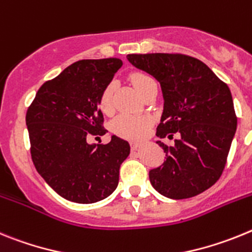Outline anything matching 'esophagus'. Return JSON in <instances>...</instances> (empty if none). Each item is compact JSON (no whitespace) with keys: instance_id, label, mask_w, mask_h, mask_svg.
<instances>
[{"instance_id":"34e87169","label":"esophagus","mask_w":252,"mask_h":252,"mask_svg":"<svg viewBox=\"0 0 252 252\" xmlns=\"http://www.w3.org/2000/svg\"><path fill=\"white\" fill-rule=\"evenodd\" d=\"M139 146H141V144H139L138 142H132V143H130V147H132V150H133V151L138 150Z\"/></svg>"}]
</instances>
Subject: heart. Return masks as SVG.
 I'll list each match as a JSON object with an SVG mask.
<instances>
[{
    "instance_id": "obj_1",
    "label": "heart",
    "mask_w": 252,
    "mask_h": 252,
    "mask_svg": "<svg viewBox=\"0 0 252 252\" xmlns=\"http://www.w3.org/2000/svg\"><path fill=\"white\" fill-rule=\"evenodd\" d=\"M130 82L135 90L142 95L144 90L155 82L151 76L142 72H135L130 74ZM113 94L114 84L110 82L102 90L100 95V108L105 113L113 110ZM152 124V118L148 115H134V114H120L111 123V129L119 137L128 139H141L147 134L148 128Z\"/></svg>"
}]
</instances>
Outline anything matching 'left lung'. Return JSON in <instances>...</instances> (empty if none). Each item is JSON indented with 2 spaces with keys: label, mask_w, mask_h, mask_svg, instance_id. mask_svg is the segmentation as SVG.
Here are the masks:
<instances>
[{
  "label": "left lung",
  "mask_w": 252,
  "mask_h": 252,
  "mask_svg": "<svg viewBox=\"0 0 252 252\" xmlns=\"http://www.w3.org/2000/svg\"><path fill=\"white\" fill-rule=\"evenodd\" d=\"M126 58L161 85L165 104L157 137L179 134L174 147L157 142L166 161L150 171L152 187L171 199L205 191L220 178L237 128L228 86L202 61L185 54H128Z\"/></svg>",
  "instance_id": "obj_1"
}]
</instances>
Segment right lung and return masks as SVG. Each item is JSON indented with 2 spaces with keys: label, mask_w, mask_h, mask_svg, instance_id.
I'll return each instance as SVG.
<instances>
[{
  "label": "right lung",
  "mask_w": 252,
  "mask_h": 252,
  "mask_svg": "<svg viewBox=\"0 0 252 252\" xmlns=\"http://www.w3.org/2000/svg\"><path fill=\"white\" fill-rule=\"evenodd\" d=\"M122 64L119 58L74 62L41 85L26 111L35 168L67 200L90 204L117 189L129 143L113 135L109 143L95 146L87 138L108 132L100 95Z\"/></svg>",
  "instance_id": "1"
}]
</instances>
